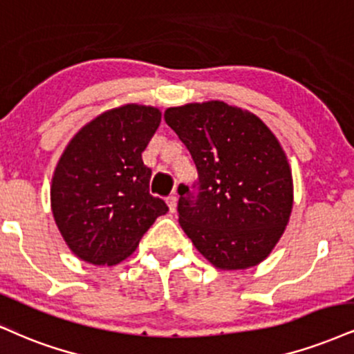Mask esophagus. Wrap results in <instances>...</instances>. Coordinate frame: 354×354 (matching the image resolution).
Instances as JSON below:
<instances>
[{
  "instance_id": "obj_1",
  "label": "esophagus",
  "mask_w": 354,
  "mask_h": 354,
  "mask_svg": "<svg viewBox=\"0 0 354 354\" xmlns=\"http://www.w3.org/2000/svg\"><path fill=\"white\" fill-rule=\"evenodd\" d=\"M166 204H168L169 207V212H174L176 211V204H178V198L174 194L169 196V198H166Z\"/></svg>"
}]
</instances>
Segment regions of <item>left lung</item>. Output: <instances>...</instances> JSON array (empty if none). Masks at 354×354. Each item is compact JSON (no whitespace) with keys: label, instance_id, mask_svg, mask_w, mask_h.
<instances>
[{"label":"left lung","instance_id":"1","mask_svg":"<svg viewBox=\"0 0 354 354\" xmlns=\"http://www.w3.org/2000/svg\"><path fill=\"white\" fill-rule=\"evenodd\" d=\"M165 120L198 169L196 193L178 188L183 231L216 269L259 266L292 214V169L282 145L257 115L221 100L169 107Z\"/></svg>","mask_w":354,"mask_h":354}]
</instances>
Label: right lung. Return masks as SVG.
Here are the masks:
<instances>
[{"label":"right lung","mask_w":354,"mask_h":354,"mask_svg":"<svg viewBox=\"0 0 354 354\" xmlns=\"http://www.w3.org/2000/svg\"><path fill=\"white\" fill-rule=\"evenodd\" d=\"M161 122L160 109L127 104L80 129L57 161L50 209L69 249L93 266H117L168 212L150 194L142 153Z\"/></svg>","instance_id":"right-lung-1"}]
</instances>
